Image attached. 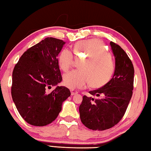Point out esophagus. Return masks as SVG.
Wrapping results in <instances>:
<instances>
[{"mask_svg":"<svg viewBox=\"0 0 151 151\" xmlns=\"http://www.w3.org/2000/svg\"><path fill=\"white\" fill-rule=\"evenodd\" d=\"M70 92H71V95L72 96H74V95H75V94L78 93V91H76V90H75V89H70Z\"/></svg>","mask_w":151,"mask_h":151,"instance_id":"1","label":"esophagus"}]
</instances>
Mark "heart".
<instances>
[{
	"label": "heart",
	"instance_id": "obj_1",
	"mask_svg": "<svg viewBox=\"0 0 151 151\" xmlns=\"http://www.w3.org/2000/svg\"><path fill=\"white\" fill-rule=\"evenodd\" d=\"M73 51L78 58H84L82 70H73L64 74L63 83L68 88H83L88 85L94 88L103 87L111 79L114 63L104 44L98 39L83 40L76 42ZM73 54L65 49L58 57V64L63 71H68L73 64Z\"/></svg>",
	"mask_w": 151,
	"mask_h": 151
}]
</instances>
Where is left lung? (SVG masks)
Listing matches in <instances>:
<instances>
[{
	"instance_id": "obj_1",
	"label": "left lung",
	"mask_w": 151,
	"mask_h": 151,
	"mask_svg": "<svg viewBox=\"0 0 151 151\" xmlns=\"http://www.w3.org/2000/svg\"><path fill=\"white\" fill-rule=\"evenodd\" d=\"M115 58L112 78L104 86L84 96L79 106L81 121L92 130L110 129L121 121L129 104L134 89V66L127 53L113 42H110Z\"/></svg>"
}]
</instances>
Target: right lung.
Wrapping results in <instances>:
<instances>
[{
	"label": "right lung",
	"mask_w": 151,
	"mask_h": 151,
	"mask_svg": "<svg viewBox=\"0 0 151 151\" xmlns=\"http://www.w3.org/2000/svg\"><path fill=\"white\" fill-rule=\"evenodd\" d=\"M66 42L47 37L24 53L12 75L11 96L20 115L29 124L45 126L52 123L70 96L66 87L47 89L62 81L58 55Z\"/></svg>",
	"instance_id": "right-lung-1"
}]
</instances>
